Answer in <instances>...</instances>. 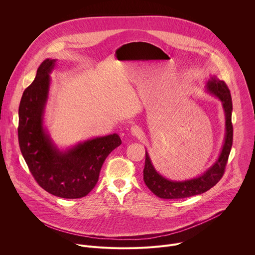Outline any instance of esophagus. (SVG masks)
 <instances>
[{"label":"esophagus","instance_id":"obj_1","mask_svg":"<svg viewBox=\"0 0 255 255\" xmlns=\"http://www.w3.org/2000/svg\"><path fill=\"white\" fill-rule=\"evenodd\" d=\"M131 134H132L133 136H135V137H138V136H140V135L142 134V130H141V128H139L138 126H133V127L131 128Z\"/></svg>","mask_w":255,"mask_h":255}]
</instances>
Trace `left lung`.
<instances>
[{
  "label": "left lung",
  "instance_id": "8db88e82",
  "mask_svg": "<svg viewBox=\"0 0 255 255\" xmlns=\"http://www.w3.org/2000/svg\"><path fill=\"white\" fill-rule=\"evenodd\" d=\"M207 90L222 102L225 113L226 133L219 158L202 175L188 180L175 181L167 179L159 174L152 165L148 153L145 152V165L143 169L144 183L158 198L183 199L203 194L213 188L222 178L225 172L233 142L231 94L225 82L218 80L216 77H212L209 80L207 83Z\"/></svg>",
  "mask_w": 255,
  "mask_h": 255
}]
</instances>
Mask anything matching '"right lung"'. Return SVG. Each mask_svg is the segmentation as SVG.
<instances>
[{
  "label": "right lung",
  "mask_w": 255,
  "mask_h": 255,
  "mask_svg": "<svg viewBox=\"0 0 255 255\" xmlns=\"http://www.w3.org/2000/svg\"><path fill=\"white\" fill-rule=\"evenodd\" d=\"M54 65L55 59H45L23 93L19 106V145L30 172L42 189L59 198L79 199L95 188L105 159L122 141L118 134H111L79 143L65 151L55 146L43 127L49 74Z\"/></svg>",
  "instance_id": "right-lung-1"
}]
</instances>
